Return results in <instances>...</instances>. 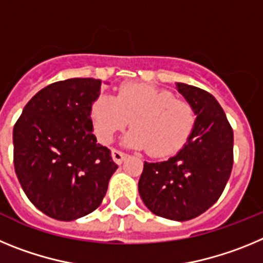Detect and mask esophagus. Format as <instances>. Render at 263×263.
I'll list each match as a JSON object with an SVG mask.
<instances>
[{
	"label": "esophagus",
	"mask_w": 263,
	"mask_h": 263,
	"mask_svg": "<svg viewBox=\"0 0 263 263\" xmlns=\"http://www.w3.org/2000/svg\"><path fill=\"white\" fill-rule=\"evenodd\" d=\"M126 157H127V154L122 153L121 150H117V148H113V150H111V158H113V160H115L117 164L122 163Z\"/></svg>",
	"instance_id": "34e87169"
}]
</instances>
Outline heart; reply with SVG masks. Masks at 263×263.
<instances>
[{
  "mask_svg": "<svg viewBox=\"0 0 263 263\" xmlns=\"http://www.w3.org/2000/svg\"><path fill=\"white\" fill-rule=\"evenodd\" d=\"M90 118L103 143L111 142L130 120L133 129L124 142L132 147H147L155 157L178 152L196 124L191 104L175 99L168 90L138 83L121 85L115 97H97L90 106Z\"/></svg>",
  "mask_w": 263,
  "mask_h": 263,
  "instance_id": "heart-1",
  "label": "heart"
}]
</instances>
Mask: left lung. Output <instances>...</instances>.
I'll list each match as a JSON object with an SVG mask.
<instances>
[{
  "label": "left lung",
  "mask_w": 263,
  "mask_h": 263,
  "mask_svg": "<svg viewBox=\"0 0 263 263\" xmlns=\"http://www.w3.org/2000/svg\"><path fill=\"white\" fill-rule=\"evenodd\" d=\"M176 89L194 106L196 124L178 154L143 163L138 191L154 215L187 221L221 196L233 167V130L206 90L184 83H176Z\"/></svg>",
  "instance_id": "1"
}]
</instances>
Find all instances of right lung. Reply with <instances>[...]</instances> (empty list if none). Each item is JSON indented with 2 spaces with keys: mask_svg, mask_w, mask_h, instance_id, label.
Listing matches in <instances>:
<instances>
[{
  "mask_svg": "<svg viewBox=\"0 0 263 263\" xmlns=\"http://www.w3.org/2000/svg\"><path fill=\"white\" fill-rule=\"evenodd\" d=\"M101 80L75 78L41 89L14 125V168L39 211L72 221L101 204L118 168L110 150L97 143L90 106Z\"/></svg>",
  "mask_w": 263,
  "mask_h": 263,
  "instance_id": "1",
  "label": "right lung"
}]
</instances>
